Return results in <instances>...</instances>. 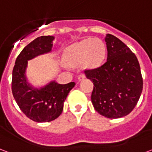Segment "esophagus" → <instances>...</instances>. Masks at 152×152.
<instances>
[{
    "mask_svg": "<svg viewBox=\"0 0 152 152\" xmlns=\"http://www.w3.org/2000/svg\"><path fill=\"white\" fill-rule=\"evenodd\" d=\"M86 77L85 75H83V74H82V75H80L78 77H77V79H78V81L80 82V81H83L84 78Z\"/></svg>",
    "mask_w": 152,
    "mask_h": 152,
    "instance_id": "34e87169",
    "label": "esophagus"
}]
</instances>
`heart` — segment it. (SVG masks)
<instances>
[{"mask_svg":"<svg viewBox=\"0 0 152 152\" xmlns=\"http://www.w3.org/2000/svg\"><path fill=\"white\" fill-rule=\"evenodd\" d=\"M105 56L104 42L99 38H87L69 45L64 52L63 61L68 66L95 69L102 65Z\"/></svg>","mask_w":152,"mask_h":152,"instance_id":"b5f03b06","label":"heart"}]
</instances>
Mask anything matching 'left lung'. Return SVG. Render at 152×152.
<instances>
[{"label":"left lung","instance_id":"obj_1","mask_svg":"<svg viewBox=\"0 0 152 152\" xmlns=\"http://www.w3.org/2000/svg\"><path fill=\"white\" fill-rule=\"evenodd\" d=\"M107 59L102 66L86 70L94 83L91 102L96 111L109 118L132 112L142 91V77L136 56L114 35L105 37Z\"/></svg>","mask_w":152,"mask_h":152}]
</instances>
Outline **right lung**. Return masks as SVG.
<instances>
[{"mask_svg":"<svg viewBox=\"0 0 152 152\" xmlns=\"http://www.w3.org/2000/svg\"><path fill=\"white\" fill-rule=\"evenodd\" d=\"M53 36H41L24 48L16 59L12 70V92L21 111L33 121L46 123L54 120L63 110L64 102L75 83L59 84L51 80L36 87L26 76L28 61L49 53L53 49Z\"/></svg>","mask_w":152,"mask_h":152,"instance_id":"add662e5","label":"right lung"}]
</instances>
